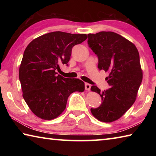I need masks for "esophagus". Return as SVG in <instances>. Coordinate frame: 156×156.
<instances>
[{"mask_svg": "<svg viewBox=\"0 0 156 156\" xmlns=\"http://www.w3.org/2000/svg\"><path fill=\"white\" fill-rule=\"evenodd\" d=\"M84 87H85V89L87 91H89L91 89V84L89 83H85L84 84Z\"/></svg>", "mask_w": 156, "mask_h": 156, "instance_id": "34e87169", "label": "esophagus"}]
</instances>
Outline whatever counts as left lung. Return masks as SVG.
<instances>
[{
    "instance_id": "1",
    "label": "left lung",
    "mask_w": 156,
    "mask_h": 156,
    "mask_svg": "<svg viewBox=\"0 0 156 156\" xmlns=\"http://www.w3.org/2000/svg\"><path fill=\"white\" fill-rule=\"evenodd\" d=\"M88 44L98 58V68L108 72L111 87L103 91L97 86L91 90L100 94V106L91 108L95 118L112 122L125 114L134 102L142 80V71L138 49L133 43L112 31L88 34Z\"/></svg>"
}]
</instances>
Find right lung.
<instances>
[{
	"instance_id": "add662e5",
	"label": "right lung",
	"mask_w": 156,
	"mask_h": 156,
	"mask_svg": "<svg viewBox=\"0 0 156 156\" xmlns=\"http://www.w3.org/2000/svg\"><path fill=\"white\" fill-rule=\"evenodd\" d=\"M87 38L84 34L54 31L34 39L26 47L19 80L23 98L37 117L56 118L65 109L71 94L84 91L83 81L57 75L56 70L60 65H68L73 47Z\"/></svg>"
}]
</instances>
